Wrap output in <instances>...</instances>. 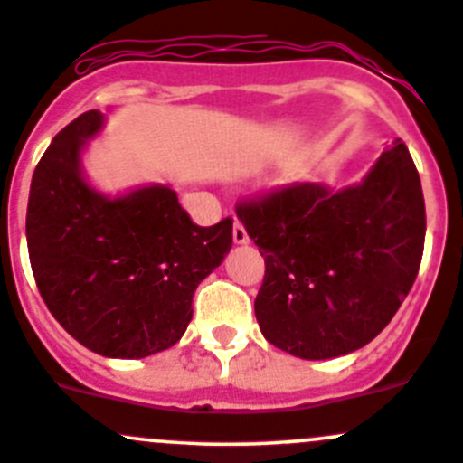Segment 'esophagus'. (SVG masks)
<instances>
[{
    "label": "esophagus",
    "instance_id": "esophagus-1",
    "mask_svg": "<svg viewBox=\"0 0 463 463\" xmlns=\"http://www.w3.org/2000/svg\"><path fill=\"white\" fill-rule=\"evenodd\" d=\"M232 240H235V244H249V232L240 222H235V226H232Z\"/></svg>",
    "mask_w": 463,
    "mask_h": 463
}]
</instances>
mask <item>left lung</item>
Wrapping results in <instances>:
<instances>
[{"instance_id": "left-lung-1", "label": "left lung", "mask_w": 463, "mask_h": 463, "mask_svg": "<svg viewBox=\"0 0 463 463\" xmlns=\"http://www.w3.org/2000/svg\"><path fill=\"white\" fill-rule=\"evenodd\" d=\"M237 217L266 264L255 298L261 335L305 361L365 347L417 279L426 203L401 141L358 184H296L240 203Z\"/></svg>"}]
</instances>
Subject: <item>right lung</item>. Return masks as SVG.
Wrapping results in <instances>:
<instances>
[{
	"label": "right lung",
	"mask_w": 463,
	"mask_h": 463,
	"mask_svg": "<svg viewBox=\"0 0 463 463\" xmlns=\"http://www.w3.org/2000/svg\"><path fill=\"white\" fill-rule=\"evenodd\" d=\"M105 128L98 109L49 145L31 181L26 241L42 300L80 345L145 358L179 343L193 296L232 246V219L193 223L170 185L123 194L89 184L82 154Z\"/></svg>",
	"instance_id": "1"
}]
</instances>
